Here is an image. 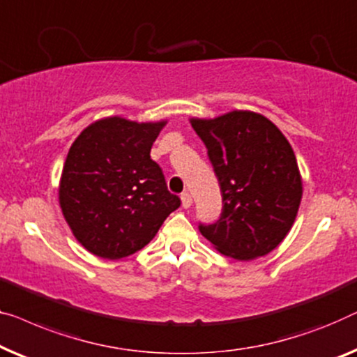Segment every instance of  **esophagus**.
<instances>
[{
    "instance_id": "1",
    "label": "esophagus",
    "mask_w": 357,
    "mask_h": 357,
    "mask_svg": "<svg viewBox=\"0 0 357 357\" xmlns=\"http://www.w3.org/2000/svg\"><path fill=\"white\" fill-rule=\"evenodd\" d=\"M180 199H182V206L185 209L190 208L191 203H193V199H191V195L188 193V191H183L182 196H180Z\"/></svg>"
}]
</instances>
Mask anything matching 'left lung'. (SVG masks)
Returning a JSON list of instances; mask_svg holds the SVG:
<instances>
[{
	"label": "left lung",
	"mask_w": 357,
	"mask_h": 357,
	"mask_svg": "<svg viewBox=\"0 0 357 357\" xmlns=\"http://www.w3.org/2000/svg\"><path fill=\"white\" fill-rule=\"evenodd\" d=\"M208 148L222 191V214L199 231L222 255L238 261L266 256L290 231L303 182L290 143L267 117L231 111L191 119Z\"/></svg>",
	"instance_id": "8db88e82"
}]
</instances>
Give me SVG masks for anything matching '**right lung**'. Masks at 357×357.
<instances>
[{"instance_id":"add662e5","label":"right lung","mask_w":357,"mask_h":357,"mask_svg":"<svg viewBox=\"0 0 357 357\" xmlns=\"http://www.w3.org/2000/svg\"><path fill=\"white\" fill-rule=\"evenodd\" d=\"M164 126L107 117L72 143L59 204L72 234L95 256L121 259L142 250L180 206L149 156Z\"/></svg>"}]
</instances>
